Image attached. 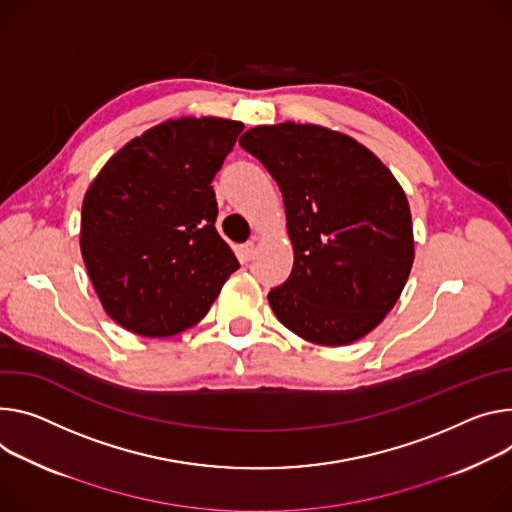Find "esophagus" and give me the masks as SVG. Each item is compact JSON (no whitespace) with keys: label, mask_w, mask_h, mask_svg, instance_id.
<instances>
[{"label":"esophagus","mask_w":512,"mask_h":512,"mask_svg":"<svg viewBox=\"0 0 512 512\" xmlns=\"http://www.w3.org/2000/svg\"><path fill=\"white\" fill-rule=\"evenodd\" d=\"M253 255H255V243H253V241H249V243L241 245V249H239V257H241V261L249 263V261L253 259Z\"/></svg>","instance_id":"1"}]
</instances>
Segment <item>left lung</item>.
I'll use <instances>...</instances> for the list:
<instances>
[{
  "instance_id": "1",
  "label": "left lung",
  "mask_w": 512,
  "mask_h": 512,
  "mask_svg": "<svg viewBox=\"0 0 512 512\" xmlns=\"http://www.w3.org/2000/svg\"><path fill=\"white\" fill-rule=\"evenodd\" d=\"M239 145L284 196L294 267L267 294L277 320L327 347L374 331L414 261L410 208L396 177L351 136L316 124L255 126Z\"/></svg>"
}]
</instances>
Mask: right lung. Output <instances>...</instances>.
<instances>
[{"instance_id":"add662e5","label":"right lung","mask_w":512,"mask_h":512,"mask_svg":"<svg viewBox=\"0 0 512 512\" xmlns=\"http://www.w3.org/2000/svg\"><path fill=\"white\" fill-rule=\"evenodd\" d=\"M243 122L177 118L124 145L91 181L81 255L112 320L171 337L210 310L239 261L216 230L212 179Z\"/></svg>"}]
</instances>
